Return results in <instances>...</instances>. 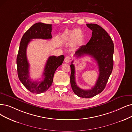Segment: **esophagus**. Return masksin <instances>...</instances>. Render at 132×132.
Masks as SVG:
<instances>
[{
    "instance_id": "obj_1",
    "label": "esophagus",
    "mask_w": 132,
    "mask_h": 132,
    "mask_svg": "<svg viewBox=\"0 0 132 132\" xmlns=\"http://www.w3.org/2000/svg\"><path fill=\"white\" fill-rule=\"evenodd\" d=\"M64 62H65V63H69L70 62V58L69 57L67 56V57L65 58V59H64Z\"/></svg>"
}]
</instances>
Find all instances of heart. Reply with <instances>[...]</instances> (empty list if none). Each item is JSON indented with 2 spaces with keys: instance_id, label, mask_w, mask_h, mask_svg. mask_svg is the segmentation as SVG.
Wrapping results in <instances>:
<instances>
[{
  "instance_id": "b5f03b06",
  "label": "heart",
  "mask_w": 132,
  "mask_h": 132,
  "mask_svg": "<svg viewBox=\"0 0 132 132\" xmlns=\"http://www.w3.org/2000/svg\"><path fill=\"white\" fill-rule=\"evenodd\" d=\"M62 40L65 43H70L73 48L80 46L83 42V35L80 29L67 30L61 36Z\"/></svg>"
}]
</instances>
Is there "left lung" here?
Returning <instances> with one entry per match:
<instances>
[{
	"instance_id": "8db88e82",
	"label": "left lung",
	"mask_w": 132,
	"mask_h": 132,
	"mask_svg": "<svg viewBox=\"0 0 132 132\" xmlns=\"http://www.w3.org/2000/svg\"><path fill=\"white\" fill-rule=\"evenodd\" d=\"M92 30L90 39L86 45L81 46L74 54L79 58L84 55L90 56L97 62L99 75L96 82L91 89L84 90L79 88L75 81V69L73 61L70 65V83L72 90L77 96L83 98H90L101 93L106 87L113 68L114 43L108 34L100 25L87 24Z\"/></svg>"
}]
</instances>
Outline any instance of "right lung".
<instances>
[{
	"label": "right lung",
	"instance_id": "obj_1",
	"mask_svg": "<svg viewBox=\"0 0 132 132\" xmlns=\"http://www.w3.org/2000/svg\"><path fill=\"white\" fill-rule=\"evenodd\" d=\"M52 25L43 23L34 24L24 34L20 40L17 57L18 78L24 87L31 93L40 94L48 90L53 82L55 72L64 60V56H50L43 72L44 78L40 82L32 81L29 76L30 65L26 56V49L32 39H48L52 38Z\"/></svg>",
	"mask_w": 132,
	"mask_h": 132
}]
</instances>
